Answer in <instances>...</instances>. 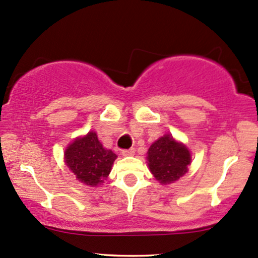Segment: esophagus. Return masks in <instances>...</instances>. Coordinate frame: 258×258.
<instances>
[{"label":"esophagus","instance_id":"1","mask_svg":"<svg viewBox=\"0 0 258 258\" xmlns=\"http://www.w3.org/2000/svg\"><path fill=\"white\" fill-rule=\"evenodd\" d=\"M135 153H136L135 148H131V149H128V150H122V153L121 154H122L123 156H133Z\"/></svg>","mask_w":258,"mask_h":258}]
</instances>
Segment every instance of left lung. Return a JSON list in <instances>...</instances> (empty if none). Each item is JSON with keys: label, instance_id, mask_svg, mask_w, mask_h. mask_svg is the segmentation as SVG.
Wrapping results in <instances>:
<instances>
[{"label": "left lung", "instance_id": "1", "mask_svg": "<svg viewBox=\"0 0 258 258\" xmlns=\"http://www.w3.org/2000/svg\"><path fill=\"white\" fill-rule=\"evenodd\" d=\"M148 166L161 184H172L187 173L191 154L182 143L166 135L151 144L148 150Z\"/></svg>", "mask_w": 258, "mask_h": 258}]
</instances>
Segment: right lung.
<instances>
[{
	"mask_svg": "<svg viewBox=\"0 0 258 258\" xmlns=\"http://www.w3.org/2000/svg\"><path fill=\"white\" fill-rule=\"evenodd\" d=\"M116 155L103 148L95 132L77 138L64 151V162L84 185L98 186L109 175Z\"/></svg>",
	"mask_w": 258,
	"mask_h": 258,
	"instance_id": "1",
	"label": "right lung"
}]
</instances>
